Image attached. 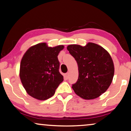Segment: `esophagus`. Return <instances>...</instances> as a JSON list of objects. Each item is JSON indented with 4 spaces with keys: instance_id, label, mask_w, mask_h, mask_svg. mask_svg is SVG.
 I'll return each instance as SVG.
<instances>
[{
    "instance_id": "1",
    "label": "esophagus",
    "mask_w": 131,
    "mask_h": 131,
    "mask_svg": "<svg viewBox=\"0 0 131 131\" xmlns=\"http://www.w3.org/2000/svg\"><path fill=\"white\" fill-rule=\"evenodd\" d=\"M64 77H66V78H67V79H68V78H69V73H68V72L66 73V74H64Z\"/></svg>"
}]
</instances>
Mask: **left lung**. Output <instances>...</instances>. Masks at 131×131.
<instances>
[{
	"label": "left lung",
	"instance_id": "obj_1",
	"mask_svg": "<svg viewBox=\"0 0 131 131\" xmlns=\"http://www.w3.org/2000/svg\"><path fill=\"white\" fill-rule=\"evenodd\" d=\"M67 49L78 67V80L72 87L75 93L84 99H93L105 92L114 73L110 54L103 47L92 42L84 47L69 45Z\"/></svg>",
	"mask_w": 131,
	"mask_h": 131
}]
</instances>
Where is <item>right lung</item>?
Returning <instances> with one entry per match:
<instances>
[{
  "label": "right lung",
  "instance_id": "right-lung-1",
  "mask_svg": "<svg viewBox=\"0 0 131 131\" xmlns=\"http://www.w3.org/2000/svg\"><path fill=\"white\" fill-rule=\"evenodd\" d=\"M63 45L48 47L39 43L27 50L20 63V77L27 93L34 98L46 100L54 95L63 81L57 58Z\"/></svg>",
  "mask_w": 131,
  "mask_h": 131
}]
</instances>
